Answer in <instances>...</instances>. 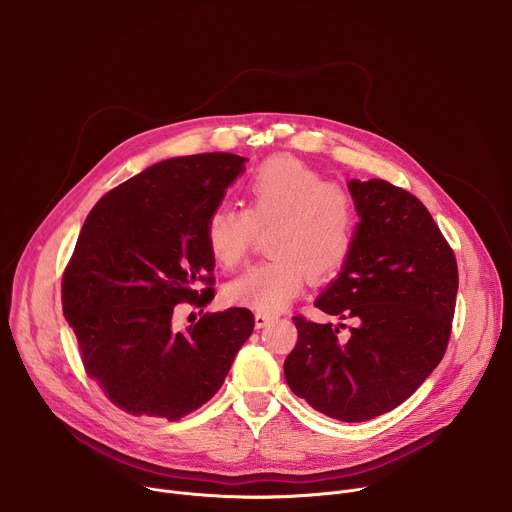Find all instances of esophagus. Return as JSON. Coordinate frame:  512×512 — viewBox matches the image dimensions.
I'll use <instances>...</instances> for the list:
<instances>
[{"mask_svg":"<svg viewBox=\"0 0 512 512\" xmlns=\"http://www.w3.org/2000/svg\"><path fill=\"white\" fill-rule=\"evenodd\" d=\"M273 322H275V316H271V314H263V312L255 314V326L257 328H265V326H269Z\"/></svg>","mask_w":512,"mask_h":512,"instance_id":"1","label":"esophagus"}]
</instances>
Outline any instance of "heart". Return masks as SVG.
I'll use <instances>...</instances> for the list:
<instances>
[{"mask_svg":"<svg viewBox=\"0 0 512 512\" xmlns=\"http://www.w3.org/2000/svg\"><path fill=\"white\" fill-rule=\"evenodd\" d=\"M245 210L216 206L204 225L210 255L223 267L239 265L257 231H267L269 259L225 287L233 306L277 314L294 302L312 275L334 277L350 259L356 237L352 192L296 158H271L243 182Z\"/></svg>","mask_w":512,"mask_h":512,"instance_id":"heart-1","label":"heart"}]
</instances>
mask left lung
Returning <instances> with one entry per match:
<instances>
[{"label": "left lung", "mask_w": 512, "mask_h": 512, "mask_svg": "<svg viewBox=\"0 0 512 512\" xmlns=\"http://www.w3.org/2000/svg\"><path fill=\"white\" fill-rule=\"evenodd\" d=\"M360 223L354 249L316 308L352 322L294 316L298 344L283 362L289 389L316 411L356 423L379 417L431 375L446 354L458 263L429 210L411 192L350 180Z\"/></svg>", "instance_id": "1"}]
</instances>
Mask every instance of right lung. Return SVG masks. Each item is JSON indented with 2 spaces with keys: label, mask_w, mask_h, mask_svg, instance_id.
<instances>
[{
  "label": "right lung",
  "mask_w": 512,
  "mask_h": 512,
  "mask_svg": "<svg viewBox=\"0 0 512 512\" xmlns=\"http://www.w3.org/2000/svg\"><path fill=\"white\" fill-rule=\"evenodd\" d=\"M245 162L223 152L160 162L109 190L81 229L62 312L87 375L129 415L178 421L202 407L253 332L247 308L204 314L184 332L172 326L174 306L214 298L206 216Z\"/></svg>",
  "instance_id": "right-lung-1"
}]
</instances>
